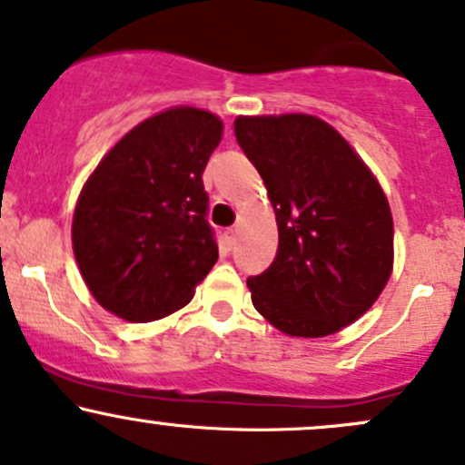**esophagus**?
I'll use <instances>...</instances> for the list:
<instances>
[{
	"label": "esophagus",
	"mask_w": 465,
	"mask_h": 465,
	"mask_svg": "<svg viewBox=\"0 0 465 465\" xmlns=\"http://www.w3.org/2000/svg\"><path fill=\"white\" fill-rule=\"evenodd\" d=\"M224 238H227L229 244H233V242H236V238H238V229L236 227H229L227 232H224Z\"/></svg>",
	"instance_id": "esophagus-1"
}]
</instances>
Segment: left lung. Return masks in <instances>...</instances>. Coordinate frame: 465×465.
Wrapping results in <instances>:
<instances>
[{
  "label": "left lung",
  "mask_w": 465,
  "mask_h": 465,
  "mask_svg": "<svg viewBox=\"0 0 465 465\" xmlns=\"http://www.w3.org/2000/svg\"><path fill=\"white\" fill-rule=\"evenodd\" d=\"M233 132L278 223L273 262L247 280L253 307L293 338L355 322L392 272V216L373 172L318 116H238Z\"/></svg>",
  "instance_id": "8db88e82"
}]
</instances>
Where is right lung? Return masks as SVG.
<instances>
[{
    "label": "right lung",
    "instance_id": "right-lung-1",
    "mask_svg": "<svg viewBox=\"0 0 465 465\" xmlns=\"http://www.w3.org/2000/svg\"><path fill=\"white\" fill-rule=\"evenodd\" d=\"M223 121L198 108L150 116L96 165L76 201L73 249L96 302L127 322L183 309L218 260L203 172Z\"/></svg>",
    "mask_w": 465,
    "mask_h": 465
}]
</instances>
